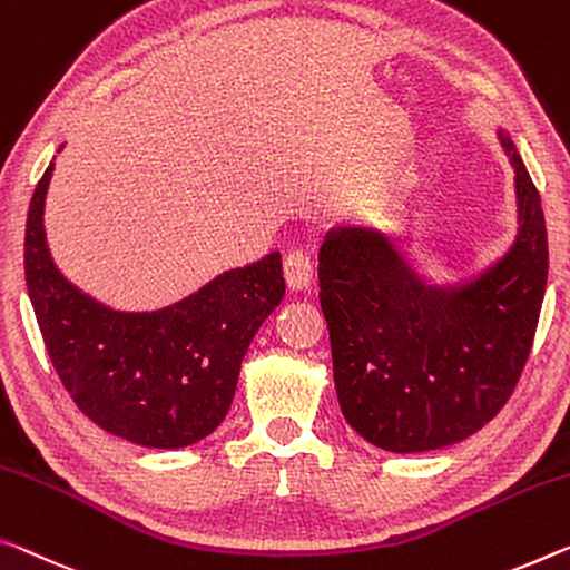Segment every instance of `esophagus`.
Returning <instances> with one entry per match:
<instances>
[{"label":"esophagus","mask_w":570,"mask_h":570,"mask_svg":"<svg viewBox=\"0 0 570 570\" xmlns=\"http://www.w3.org/2000/svg\"><path fill=\"white\" fill-rule=\"evenodd\" d=\"M284 278H286L288 288H294V292L309 288L312 278H314V261L306 256L304 250L288 253L284 261Z\"/></svg>","instance_id":"esophagus-1"}]
</instances>
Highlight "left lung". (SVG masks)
Instances as JSON below:
<instances>
[{"instance_id": "left-lung-1", "label": "left lung", "mask_w": 570, "mask_h": 570, "mask_svg": "<svg viewBox=\"0 0 570 570\" xmlns=\"http://www.w3.org/2000/svg\"><path fill=\"white\" fill-rule=\"evenodd\" d=\"M520 230L476 282L429 286L383 233L337 228L320 250L340 409L360 436L395 454L444 449L490 423L518 385L548 278L540 195L508 134Z\"/></svg>"}]
</instances>
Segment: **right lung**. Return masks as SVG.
Listing matches in <instances>:
<instances>
[{
    "mask_svg": "<svg viewBox=\"0 0 570 570\" xmlns=\"http://www.w3.org/2000/svg\"><path fill=\"white\" fill-rule=\"evenodd\" d=\"M52 167L24 228L27 292L52 367L78 409L114 436L151 449L195 444L220 426L253 334L284 299L282 253L225 271L165 309H108L50 258L42 213Z\"/></svg>",
    "mask_w": 570,
    "mask_h": 570,
    "instance_id": "add662e5",
    "label": "right lung"
}]
</instances>
